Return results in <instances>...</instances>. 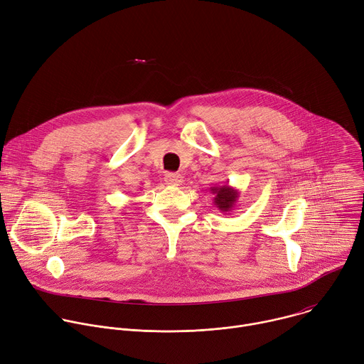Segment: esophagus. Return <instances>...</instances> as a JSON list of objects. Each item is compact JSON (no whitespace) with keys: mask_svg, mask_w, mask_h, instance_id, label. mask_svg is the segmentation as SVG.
I'll return each mask as SVG.
<instances>
[{"mask_svg":"<svg viewBox=\"0 0 364 364\" xmlns=\"http://www.w3.org/2000/svg\"><path fill=\"white\" fill-rule=\"evenodd\" d=\"M164 181L168 186H180L183 183V176L181 174H176V173H167L164 177Z\"/></svg>","mask_w":364,"mask_h":364,"instance_id":"1","label":"esophagus"}]
</instances>
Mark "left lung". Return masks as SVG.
Listing matches in <instances>:
<instances>
[{"label":"left lung","instance_id":"1","mask_svg":"<svg viewBox=\"0 0 364 364\" xmlns=\"http://www.w3.org/2000/svg\"><path fill=\"white\" fill-rule=\"evenodd\" d=\"M210 191L214 194V201H213L214 205H217V208L221 213H230L235 207V203L240 194L238 190L225 184V186H213L210 187Z\"/></svg>","mask_w":364,"mask_h":364}]
</instances>
